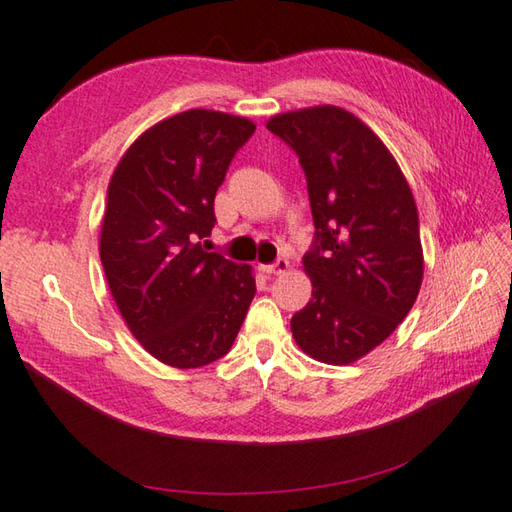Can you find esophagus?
I'll return each mask as SVG.
<instances>
[{
	"instance_id": "1",
	"label": "esophagus",
	"mask_w": 512,
	"mask_h": 512,
	"mask_svg": "<svg viewBox=\"0 0 512 512\" xmlns=\"http://www.w3.org/2000/svg\"><path fill=\"white\" fill-rule=\"evenodd\" d=\"M264 270V273H268V275H284L286 270L290 268V264H288V259H284V257H279L275 264H266V266H259Z\"/></svg>"
}]
</instances>
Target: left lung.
Listing matches in <instances>:
<instances>
[{"label":"left lung","mask_w":512,"mask_h":512,"mask_svg":"<svg viewBox=\"0 0 512 512\" xmlns=\"http://www.w3.org/2000/svg\"><path fill=\"white\" fill-rule=\"evenodd\" d=\"M266 128L299 155L317 228L302 262L313 299L290 330L317 362L353 364L404 322L422 288L413 190L382 139L346 108L288 110Z\"/></svg>","instance_id":"8db88e82"}]
</instances>
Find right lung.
I'll use <instances>...</instances> for the list:
<instances>
[{"label":"right lung","instance_id":"obj_1","mask_svg":"<svg viewBox=\"0 0 512 512\" xmlns=\"http://www.w3.org/2000/svg\"><path fill=\"white\" fill-rule=\"evenodd\" d=\"M246 117L190 108L144 130L108 182L99 257L119 315L150 355L199 368L226 355L255 297L253 266L206 253Z\"/></svg>","mask_w":512,"mask_h":512}]
</instances>
